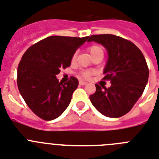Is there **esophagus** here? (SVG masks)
Masks as SVG:
<instances>
[{
  "label": "esophagus",
  "mask_w": 159,
  "mask_h": 159,
  "mask_svg": "<svg viewBox=\"0 0 159 159\" xmlns=\"http://www.w3.org/2000/svg\"><path fill=\"white\" fill-rule=\"evenodd\" d=\"M79 84L81 85V86H85V85L87 84V82H84V81H79Z\"/></svg>",
  "instance_id": "1"
}]
</instances>
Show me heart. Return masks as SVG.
<instances>
[{
	"label": "heart",
	"mask_w": 159,
	"mask_h": 159,
	"mask_svg": "<svg viewBox=\"0 0 159 159\" xmlns=\"http://www.w3.org/2000/svg\"><path fill=\"white\" fill-rule=\"evenodd\" d=\"M88 51H89V52H90V55H91V57H94V55L98 54V53H101V52L103 53L102 48H101L100 46H98V45H91V46H90L89 48H88ZM75 57H76V53L73 55V60L75 59ZM91 74L92 73L90 71L82 72V77H85V78H87V77H90Z\"/></svg>",
	"instance_id": "obj_1"
}]
</instances>
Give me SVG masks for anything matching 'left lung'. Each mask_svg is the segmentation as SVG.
I'll return each instance as SVG.
<instances>
[{"label": "left lung", "instance_id": "1", "mask_svg": "<svg viewBox=\"0 0 159 159\" xmlns=\"http://www.w3.org/2000/svg\"><path fill=\"white\" fill-rule=\"evenodd\" d=\"M87 42L98 43L107 50L103 79L111 81L109 88L95 84L96 92L90 96V102L105 116H123L142 95L148 82L145 57L134 43L114 34L92 35Z\"/></svg>", "mask_w": 159, "mask_h": 159}]
</instances>
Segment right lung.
<instances>
[{"mask_svg":"<svg viewBox=\"0 0 159 159\" xmlns=\"http://www.w3.org/2000/svg\"><path fill=\"white\" fill-rule=\"evenodd\" d=\"M88 37L49 36L28 48L18 67V87L27 106L45 120L59 117L71 102L78 80L59 82L61 69L69 67L74 53Z\"/></svg>","mask_w":159,"mask_h":159,"instance_id":"add662e5","label":"right lung"}]
</instances>
